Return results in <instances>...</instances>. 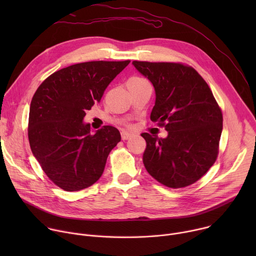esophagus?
Listing matches in <instances>:
<instances>
[{
  "instance_id": "obj_1",
  "label": "esophagus",
  "mask_w": 256,
  "mask_h": 256,
  "mask_svg": "<svg viewBox=\"0 0 256 256\" xmlns=\"http://www.w3.org/2000/svg\"><path fill=\"white\" fill-rule=\"evenodd\" d=\"M120 134H122V138L124 140H128V138L132 136L130 132H126V130H122V132H120Z\"/></svg>"
}]
</instances>
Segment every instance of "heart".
Listing matches in <instances>:
<instances>
[{
  "label": "heart",
  "instance_id": "1",
  "mask_svg": "<svg viewBox=\"0 0 256 256\" xmlns=\"http://www.w3.org/2000/svg\"><path fill=\"white\" fill-rule=\"evenodd\" d=\"M128 81H134V82H144V81H146V80H144V79H142V78H140V77H134V78L130 79Z\"/></svg>",
  "mask_w": 256,
  "mask_h": 256
}]
</instances>
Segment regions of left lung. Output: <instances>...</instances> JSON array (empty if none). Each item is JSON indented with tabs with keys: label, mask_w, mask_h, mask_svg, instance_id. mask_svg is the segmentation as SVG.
Wrapping results in <instances>:
<instances>
[{
	"label": "left lung",
	"mask_w": 256,
	"mask_h": 256,
	"mask_svg": "<svg viewBox=\"0 0 256 256\" xmlns=\"http://www.w3.org/2000/svg\"><path fill=\"white\" fill-rule=\"evenodd\" d=\"M156 92L151 120L168 136L142 134L147 142L142 156L149 174L170 188L188 186L216 162L223 114L212 90L198 72L181 62L134 60Z\"/></svg>",
	"instance_id": "1"
}]
</instances>
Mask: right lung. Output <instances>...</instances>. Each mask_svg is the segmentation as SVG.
<instances>
[{
  "label": "right lung",
  "mask_w": 256,
  "mask_h": 256,
  "mask_svg": "<svg viewBox=\"0 0 256 256\" xmlns=\"http://www.w3.org/2000/svg\"><path fill=\"white\" fill-rule=\"evenodd\" d=\"M130 62L72 64L54 72L34 93L28 120L30 148L60 188L78 192L101 177L109 153L120 142V134L112 126L91 134L90 124L83 120Z\"/></svg>",
  "instance_id": "right-lung-1"
}]
</instances>
